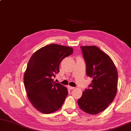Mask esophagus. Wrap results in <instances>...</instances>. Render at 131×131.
I'll return each instance as SVG.
<instances>
[{
	"label": "esophagus",
	"mask_w": 131,
	"mask_h": 131,
	"mask_svg": "<svg viewBox=\"0 0 131 131\" xmlns=\"http://www.w3.org/2000/svg\"><path fill=\"white\" fill-rule=\"evenodd\" d=\"M68 88L69 89H70V90H73V89H74V88L72 87V86H68Z\"/></svg>",
	"instance_id": "obj_1"
}]
</instances>
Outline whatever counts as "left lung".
<instances>
[{
	"instance_id": "left-lung-1",
	"label": "left lung",
	"mask_w": 131,
	"mask_h": 131,
	"mask_svg": "<svg viewBox=\"0 0 131 131\" xmlns=\"http://www.w3.org/2000/svg\"><path fill=\"white\" fill-rule=\"evenodd\" d=\"M86 65V74L92 78L88 89L78 100L81 109L96 115L112 103L117 90L118 74L112 59L96 46H81Z\"/></svg>"
}]
</instances>
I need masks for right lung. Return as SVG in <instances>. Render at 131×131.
I'll return each instance as SVG.
<instances>
[{"instance_id": "obj_1", "label": "right lung", "mask_w": 131, "mask_h": 131, "mask_svg": "<svg viewBox=\"0 0 131 131\" xmlns=\"http://www.w3.org/2000/svg\"><path fill=\"white\" fill-rule=\"evenodd\" d=\"M73 52L72 47L53 43L38 50L29 59L23 82L28 100L41 113H53L63 105L68 89L52 78L59 73L62 59Z\"/></svg>"}]
</instances>
